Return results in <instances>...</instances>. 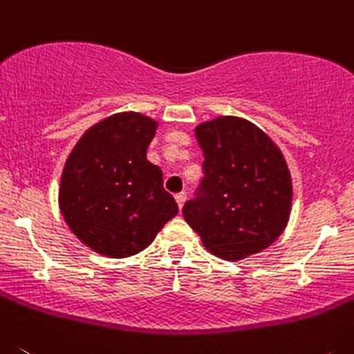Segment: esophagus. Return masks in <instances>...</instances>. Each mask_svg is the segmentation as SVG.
<instances>
[{"instance_id": "34e87169", "label": "esophagus", "mask_w": 354, "mask_h": 354, "mask_svg": "<svg viewBox=\"0 0 354 354\" xmlns=\"http://www.w3.org/2000/svg\"><path fill=\"white\" fill-rule=\"evenodd\" d=\"M174 199H176V203H178V208H183L185 201H187V192L176 194V196H174Z\"/></svg>"}]
</instances>
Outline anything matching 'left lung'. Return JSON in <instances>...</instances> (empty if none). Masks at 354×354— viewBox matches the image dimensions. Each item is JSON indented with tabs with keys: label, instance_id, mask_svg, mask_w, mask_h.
<instances>
[{
	"label": "left lung",
	"instance_id": "1",
	"mask_svg": "<svg viewBox=\"0 0 354 354\" xmlns=\"http://www.w3.org/2000/svg\"><path fill=\"white\" fill-rule=\"evenodd\" d=\"M203 180L183 216L209 252L227 261L280 236L291 208V176L280 149L252 123L222 116L196 129Z\"/></svg>",
	"mask_w": 354,
	"mask_h": 354
}]
</instances>
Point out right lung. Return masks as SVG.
<instances>
[{
  "label": "right lung",
  "mask_w": 354,
  "mask_h": 354,
  "mask_svg": "<svg viewBox=\"0 0 354 354\" xmlns=\"http://www.w3.org/2000/svg\"><path fill=\"white\" fill-rule=\"evenodd\" d=\"M157 123L114 114L82 136L62 176L59 208L68 227L104 256H133L178 213L158 165L146 158Z\"/></svg>",
  "instance_id": "right-lung-1"
}]
</instances>
